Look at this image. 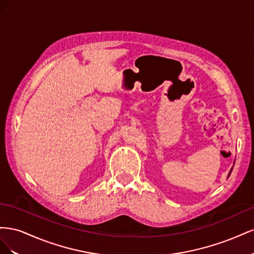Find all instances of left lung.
<instances>
[{
  "label": "left lung",
  "instance_id": "obj_1",
  "mask_svg": "<svg viewBox=\"0 0 254 254\" xmlns=\"http://www.w3.org/2000/svg\"><path fill=\"white\" fill-rule=\"evenodd\" d=\"M231 172H232V170H231ZM231 172H230V174H231ZM230 174H229V176H230Z\"/></svg>",
  "mask_w": 254,
  "mask_h": 254
}]
</instances>
